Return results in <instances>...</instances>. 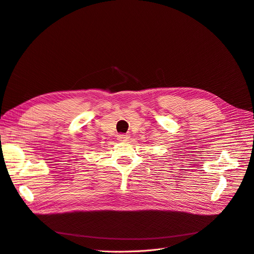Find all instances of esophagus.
Wrapping results in <instances>:
<instances>
[{
  "mask_svg": "<svg viewBox=\"0 0 254 254\" xmlns=\"http://www.w3.org/2000/svg\"><path fill=\"white\" fill-rule=\"evenodd\" d=\"M128 136L127 135H118V137H117V140L119 141V142H127V140H128Z\"/></svg>",
  "mask_w": 254,
  "mask_h": 254,
  "instance_id": "obj_1",
  "label": "esophagus"
}]
</instances>
